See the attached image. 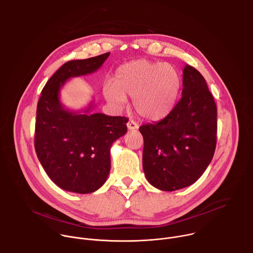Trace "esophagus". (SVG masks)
Here are the masks:
<instances>
[{"mask_svg":"<svg viewBox=\"0 0 253 253\" xmlns=\"http://www.w3.org/2000/svg\"><path fill=\"white\" fill-rule=\"evenodd\" d=\"M127 127H128V129L129 130H136V129H138V124L135 122V121H133V120H130L128 123H127Z\"/></svg>","mask_w":253,"mask_h":253,"instance_id":"esophagus-1","label":"esophagus"}]
</instances>
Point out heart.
<instances>
[{
  "label": "heart",
  "mask_w": 253,
  "mask_h": 253,
  "mask_svg": "<svg viewBox=\"0 0 253 253\" xmlns=\"http://www.w3.org/2000/svg\"><path fill=\"white\" fill-rule=\"evenodd\" d=\"M181 78L168 63L135 60L120 66L114 75V83L103 87L105 99L118 109L133 98V106L143 119L159 121L167 117L176 105Z\"/></svg>",
  "instance_id": "1"
}]
</instances>
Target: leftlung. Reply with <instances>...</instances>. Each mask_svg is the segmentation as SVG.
<instances>
[{"mask_svg":"<svg viewBox=\"0 0 253 253\" xmlns=\"http://www.w3.org/2000/svg\"><path fill=\"white\" fill-rule=\"evenodd\" d=\"M139 131L144 139L143 170L151 185L174 191L197 181L214 155L217 109L195 68L185 65L182 97L171 113Z\"/></svg>","mask_w":253,"mask_h":253,"instance_id":"left-lung-1","label":"left lung"}]
</instances>
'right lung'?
Instances as JSON below:
<instances>
[{
	"instance_id": "1",
	"label": "right lung",
	"mask_w": 253,
	"mask_h": 253,
	"mask_svg": "<svg viewBox=\"0 0 253 253\" xmlns=\"http://www.w3.org/2000/svg\"><path fill=\"white\" fill-rule=\"evenodd\" d=\"M109 55L65 63L46 83L38 102L35 150L50 179L66 191L98 190L110 172L112 144L127 132V118L90 113L94 102L73 111L60 100L69 79L94 73Z\"/></svg>"
}]
</instances>
